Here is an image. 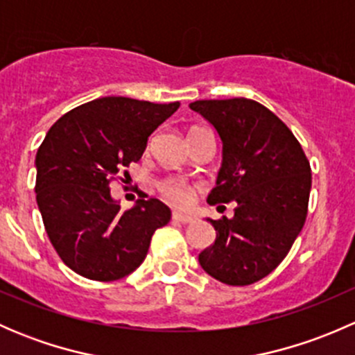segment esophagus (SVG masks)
<instances>
[{"instance_id":"esophagus-1","label":"esophagus","mask_w":355,"mask_h":355,"mask_svg":"<svg viewBox=\"0 0 355 355\" xmlns=\"http://www.w3.org/2000/svg\"><path fill=\"white\" fill-rule=\"evenodd\" d=\"M171 218H173V221H178V223H192V221H194V216L184 214L180 213V211H173V213H171Z\"/></svg>"}]
</instances>
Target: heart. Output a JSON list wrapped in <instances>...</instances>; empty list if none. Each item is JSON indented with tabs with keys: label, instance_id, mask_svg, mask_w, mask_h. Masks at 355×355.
<instances>
[{
	"label": "heart",
	"instance_id": "heart-1",
	"mask_svg": "<svg viewBox=\"0 0 355 355\" xmlns=\"http://www.w3.org/2000/svg\"><path fill=\"white\" fill-rule=\"evenodd\" d=\"M163 191L168 198L180 206H187L192 200V189L180 180H166L163 184Z\"/></svg>",
	"mask_w": 355,
	"mask_h": 355
}]
</instances>
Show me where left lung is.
<instances>
[{
	"mask_svg": "<svg viewBox=\"0 0 355 355\" xmlns=\"http://www.w3.org/2000/svg\"><path fill=\"white\" fill-rule=\"evenodd\" d=\"M189 108L213 125L223 148L207 202L237 204L232 218H207L216 239L199 264L221 284L250 285L284 261L302 230L309 161L287 125L252 99H204Z\"/></svg>",
	"mask_w": 355,
	"mask_h": 355,
	"instance_id": "left-lung-1",
	"label": "left lung"
}]
</instances>
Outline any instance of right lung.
Returning a JSON list of instances; mask_svg holds the SVG:
<instances>
[{
    "label": "right lung",
    "mask_w": 355,
    "mask_h": 355,
    "mask_svg": "<svg viewBox=\"0 0 355 355\" xmlns=\"http://www.w3.org/2000/svg\"><path fill=\"white\" fill-rule=\"evenodd\" d=\"M178 106L108 96L68 111L46 134L35 155V199L53 247L80 277L130 275L170 221V207L153 198L121 211L110 182L141 159L149 135Z\"/></svg>",
    "instance_id": "1"
}]
</instances>
